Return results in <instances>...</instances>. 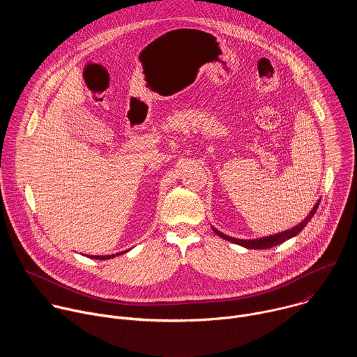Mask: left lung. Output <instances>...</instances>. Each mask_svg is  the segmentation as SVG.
Returning <instances> with one entry per match:
<instances>
[{
  "label": "left lung",
  "instance_id": "1",
  "mask_svg": "<svg viewBox=\"0 0 357 357\" xmlns=\"http://www.w3.org/2000/svg\"><path fill=\"white\" fill-rule=\"evenodd\" d=\"M319 203H321V200H318V202H317V205L314 206V209L311 211V213H310L307 218H305V220H303V222H301L298 226H295V227H292V229H289V230H287V231L277 233V234H274V236H268V237H263V238H256V240H240V238H234V237L226 236V234L220 233V231H219V230H216V229H213V231H215L218 236H220L222 238L229 240V241L236 243V244H240V245L247 247V248H254V250L270 248V247L278 245V244L284 243L285 240H288V238H291V237L296 236V234H298V233H299L305 226L308 225V222L312 219V216L315 215V212H317V209H318V206H319Z\"/></svg>",
  "mask_w": 357,
  "mask_h": 357
}]
</instances>
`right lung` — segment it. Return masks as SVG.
I'll use <instances>...</instances> for the list:
<instances>
[{
  "label": "right lung",
  "instance_id": "obj_1",
  "mask_svg": "<svg viewBox=\"0 0 357 357\" xmlns=\"http://www.w3.org/2000/svg\"><path fill=\"white\" fill-rule=\"evenodd\" d=\"M121 254V252H120ZM119 256V254H117ZM90 259H96V260H106V259H112V257H114V256H89Z\"/></svg>",
  "mask_w": 357,
  "mask_h": 357
}]
</instances>
